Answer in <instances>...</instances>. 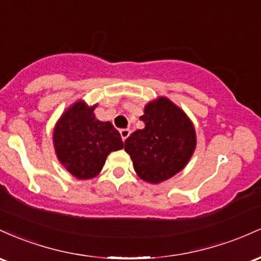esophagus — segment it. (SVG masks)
<instances>
[{
  "instance_id": "obj_1",
  "label": "esophagus",
  "mask_w": 261,
  "mask_h": 261,
  "mask_svg": "<svg viewBox=\"0 0 261 261\" xmlns=\"http://www.w3.org/2000/svg\"><path fill=\"white\" fill-rule=\"evenodd\" d=\"M119 133H121V137H122L123 142H125V139H127L128 137H129L130 130L129 129H122L121 132H119Z\"/></svg>"
}]
</instances>
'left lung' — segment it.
<instances>
[{
  "instance_id": "left-lung-1",
  "label": "left lung",
  "mask_w": 261,
  "mask_h": 261,
  "mask_svg": "<svg viewBox=\"0 0 261 261\" xmlns=\"http://www.w3.org/2000/svg\"><path fill=\"white\" fill-rule=\"evenodd\" d=\"M143 129L124 143L134 170L146 182L159 184L181 171L195 150V128L187 116L169 98L150 102L140 117Z\"/></svg>"
}]
</instances>
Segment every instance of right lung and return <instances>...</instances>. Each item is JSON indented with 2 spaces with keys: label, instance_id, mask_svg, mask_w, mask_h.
<instances>
[{
  "label": "right lung",
  "instance_id": "right-lung-1",
  "mask_svg": "<svg viewBox=\"0 0 261 261\" xmlns=\"http://www.w3.org/2000/svg\"><path fill=\"white\" fill-rule=\"evenodd\" d=\"M95 107L76 102L59 119L53 138L58 159L81 180L95 177L107 155L123 148L119 132L111 122L98 121Z\"/></svg>",
  "mask_w": 261,
  "mask_h": 261
}]
</instances>
